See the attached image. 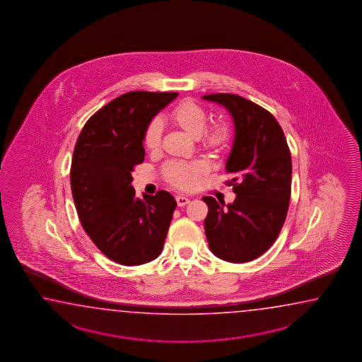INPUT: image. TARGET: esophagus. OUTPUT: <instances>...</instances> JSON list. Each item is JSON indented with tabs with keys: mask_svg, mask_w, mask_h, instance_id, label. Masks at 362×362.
I'll use <instances>...</instances> for the list:
<instances>
[{
	"mask_svg": "<svg viewBox=\"0 0 362 362\" xmlns=\"http://www.w3.org/2000/svg\"><path fill=\"white\" fill-rule=\"evenodd\" d=\"M176 202H177L178 207H184L190 200H189V198H186V197H182V195H177L176 197Z\"/></svg>",
	"mask_w": 362,
	"mask_h": 362,
	"instance_id": "esophagus-1",
	"label": "esophagus"
}]
</instances>
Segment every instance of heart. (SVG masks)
<instances>
[{
    "label": "heart",
    "instance_id": "heart-1",
    "mask_svg": "<svg viewBox=\"0 0 362 362\" xmlns=\"http://www.w3.org/2000/svg\"><path fill=\"white\" fill-rule=\"evenodd\" d=\"M170 119L172 123L194 139L202 136V146L211 153H220L230 144L231 128L229 123L223 119H218L207 125V111L195 100H181L170 111ZM142 142L148 151H155L160 147L162 124L158 119L147 124ZM204 172L206 167L200 162H170L163 168L165 180L182 190L194 189Z\"/></svg>",
    "mask_w": 362,
    "mask_h": 362
}]
</instances>
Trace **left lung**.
<instances>
[{"instance_id":"left-lung-1","label":"left lung","mask_w":362,"mask_h":362,"mask_svg":"<svg viewBox=\"0 0 362 362\" xmlns=\"http://www.w3.org/2000/svg\"><path fill=\"white\" fill-rule=\"evenodd\" d=\"M229 110L235 139L226 162L231 176L225 184L237 198L223 202L204 197V229L212 254L229 262L262 256L276 242L291 198V153L285 133L268 110L238 94L203 95Z\"/></svg>"}]
</instances>
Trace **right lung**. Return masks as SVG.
<instances>
[{"mask_svg": "<svg viewBox=\"0 0 362 362\" xmlns=\"http://www.w3.org/2000/svg\"><path fill=\"white\" fill-rule=\"evenodd\" d=\"M178 93L129 92L89 117L71 163L77 215L94 245L112 262L141 265L162 254L175 198L165 190L136 197L132 172L144 163V132Z\"/></svg>", "mask_w": 362, "mask_h": 362, "instance_id": "1", "label": "right lung"}]
</instances>
